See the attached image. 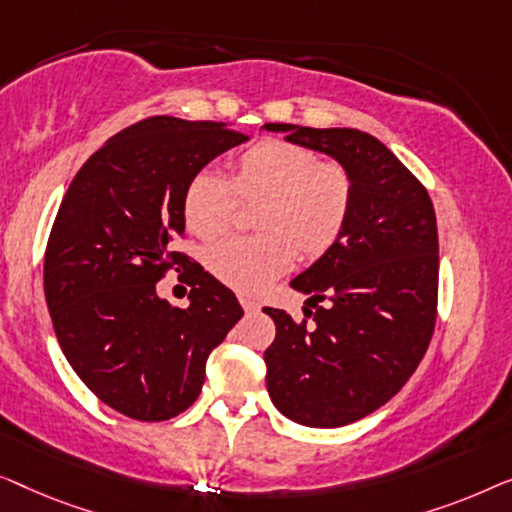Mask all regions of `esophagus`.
<instances>
[{"mask_svg":"<svg viewBox=\"0 0 512 512\" xmlns=\"http://www.w3.org/2000/svg\"><path fill=\"white\" fill-rule=\"evenodd\" d=\"M239 301H241L243 311H246V313H255V311H259V304H257L255 299H250V297H239Z\"/></svg>","mask_w":512,"mask_h":512,"instance_id":"1","label":"esophagus"}]
</instances>
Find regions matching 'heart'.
Wrapping results in <instances>:
<instances>
[{
    "label": "heart",
    "instance_id": "heart-1",
    "mask_svg": "<svg viewBox=\"0 0 512 512\" xmlns=\"http://www.w3.org/2000/svg\"><path fill=\"white\" fill-rule=\"evenodd\" d=\"M239 199L257 204L259 236L229 239L208 253L220 283L257 294L290 269L297 253L318 259L336 246L355 201L350 169L320 160L313 148L266 139L232 162V178L201 169L183 190V218L199 239H218L234 220Z\"/></svg>",
    "mask_w": 512,
    "mask_h": 512
}]
</instances>
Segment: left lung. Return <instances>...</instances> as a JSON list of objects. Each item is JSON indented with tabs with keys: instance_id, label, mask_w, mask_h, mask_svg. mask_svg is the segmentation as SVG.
I'll use <instances>...</instances> for the list:
<instances>
[{
	"instance_id": "8db88e82",
	"label": "left lung",
	"mask_w": 512,
	"mask_h": 512,
	"mask_svg": "<svg viewBox=\"0 0 512 512\" xmlns=\"http://www.w3.org/2000/svg\"><path fill=\"white\" fill-rule=\"evenodd\" d=\"M264 127L331 155L355 181L343 236L292 280L294 290L311 294L306 318L264 308L276 322L264 352L273 406L304 427H343L390 401L429 348L438 306L434 204L376 136L348 127Z\"/></svg>"
}]
</instances>
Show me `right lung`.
I'll return each mask as SVG.
<instances>
[{"label": "right lung", "mask_w": 512, "mask_h": 512, "mask_svg": "<svg viewBox=\"0 0 512 512\" xmlns=\"http://www.w3.org/2000/svg\"><path fill=\"white\" fill-rule=\"evenodd\" d=\"M243 141L225 122L146 118L88 157L55 215L43 259L55 336L88 390L132 420L190 408L208 355L243 315L234 292L174 246L187 181ZM171 268L193 287L187 309L156 297Z\"/></svg>", "instance_id": "right-lung-1"}]
</instances>
